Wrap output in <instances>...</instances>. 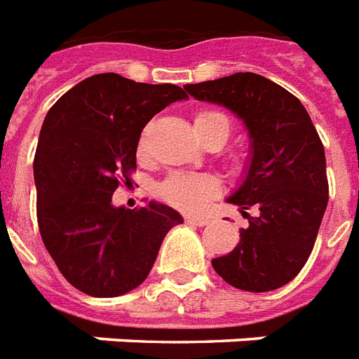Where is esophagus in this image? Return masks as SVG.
<instances>
[{"mask_svg":"<svg viewBox=\"0 0 359 359\" xmlns=\"http://www.w3.org/2000/svg\"><path fill=\"white\" fill-rule=\"evenodd\" d=\"M185 222L193 226H207L208 218L207 216H185Z\"/></svg>","mask_w":359,"mask_h":359,"instance_id":"obj_1","label":"esophagus"}]
</instances>
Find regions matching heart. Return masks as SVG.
<instances>
[{
  "label": "heart",
  "mask_w": 359,
  "mask_h": 359,
  "mask_svg": "<svg viewBox=\"0 0 359 359\" xmlns=\"http://www.w3.org/2000/svg\"><path fill=\"white\" fill-rule=\"evenodd\" d=\"M218 123L224 127L226 139L230 133V121L220 111H201L195 118V126ZM220 191V182L210 174H172L160 185V195L174 207L197 212L205 207L210 197Z\"/></svg>",
  "instance_id": "obj_1"
}]
</instances>
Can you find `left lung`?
I'll use <instances>...</instances> for the list:
<instances>
[{
  "mask_svg": "<svg viewBox=\"0 0 359 359\" xmlns=\"http://www.w3.org/2000/svg\"><path fill=\"white\" fill-rule=\"evenodd\" d=\"M184 88L195 100L232 111L249 137L241 182L226 199L249 226L212 266L233 288H280L306 265L329 203L325 149L311 118L294 94L255 73Z\"/></svg>",
  "mask_w": 359,
  "mask_h": 359,
  "instance_id": "obj_1",
  "label": "left lung"
}]
</instances>
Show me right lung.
Segmentation results:
<instances>
[{"label":"right lung","instance_id":"right-lung-1","mask_svg":"<svg viewBox=\"0 0 359 359\" xmlns=\"http://www.w3.org/2000/svg\"><path fill=\"white\" fill-rule=\"evenodd\" d=\"M187 100L175 85H147L116 73L81 81L46 114L34 156L40 236L60 273L94 297L141 286L162 240L182 215L158 201L116 207L131 184L144 126L166 106Z\"/></svg>","mask_w":359,"mask_h":359}]
</instances>
